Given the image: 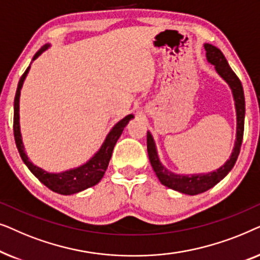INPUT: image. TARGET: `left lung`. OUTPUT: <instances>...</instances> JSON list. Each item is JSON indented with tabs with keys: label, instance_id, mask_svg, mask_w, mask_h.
Wrapping results in <instances>:
<instances>
[{
	"label": "left lung",
	"instance_id": "1",
	"mask_svg": "<svg viewBox=\"0 0 260 260\" xmlns=\"http://www.w3.org/2000/svg\"><path fill=\"white\" fill-rule=\"evenodd\" d=\"M204 47L206 49V58L207 61L215 66V71L220 77L229 84L231 90H232L234 105H236L237 112V136L236 143L232 154L230 158L225 162V165L220 167L219 169L207 174H193V175H183V174H176L170 172L162 165L159 161L157 150H156V144L151 134H147V147L148 155L150 159L151 167L154 169L156 176L158 177L159 182L163 186L170 188L176 191L187 195H197L204 191L211 189L216 183H219L227 174H229L236 165L238 155L240 152L241 142H243L244 135V119H245V97L243 85H241L239 78L236 76L231 69L229 62L218 47L211 44H205Z\"/></svg>",
	"mask_w": 260,
	"mask_h": 260
}]
</instances>
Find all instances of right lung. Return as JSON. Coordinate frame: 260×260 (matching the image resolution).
<instances>
[{
    "mask_svg": "<svg viewBox=\"0 0 260 260\" xmlns=\"http://www.w3.org/2000/svg\"><path fill=\"white\" fill-rule=\"evenodd\" d=\"M49 46H51L49 44L42 46V47L35 53L31 61L38 59L46 49H48ZM29 69L30 65L28 66V69L24 71L22 77H21L19 85H17L15 99H14V137H15V143L17 150L20 152L21 158H22L24 165L28 167V169L33 173V175L37 177L41 183H44L46 187L58 194L72 195L79 193L81 190L87 189V188L90 187L95 186V184L103 179V176H104L106 168H108L109 166L110 158H111L112 150L117 143V140L120 137L124 127L126 126L129 120L134 118V115H127L126 117H124L123 119H120L119 122L110 130L105 141L103 142L102 147L99 148V150L95 152L86 163L77 167V168L65 170V172L61 173L46 172V170L42 168H39V167L33 165V163L30 162V159L28 158L26 151H24V145L20 130V94L21 88H22V85L24 83V79H26L27 74L29 72Z\"/></svg>",
    "mask_w": 260,
    "mask_h": 260,
    "instance_id": "obj_1",
    "label": "right lung"
}]
</instances>
